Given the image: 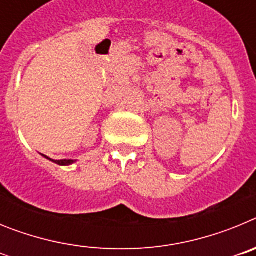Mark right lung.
Returning <instances> with one entry per match:
<instances>
[{
	"mask_svg": "<svg viewBox=\"0 0 256 256\" xmlns=\"http://www.w3.org/2000/svg\"><path fill=\"white\" fill-rule=\"evenodd\" d=\"M44 156L46 158V159L51 160V162H56V164H58V165H70V164H73V162H74V160H66V159H64V160H52V159H50V158H47L46 155H44Z\"/></svg>",
	"mask_w": 256,
	"mask_h": 256,
	"instance_id": "right-lung-1",
	"label": "right lung"
}]
</instances>
